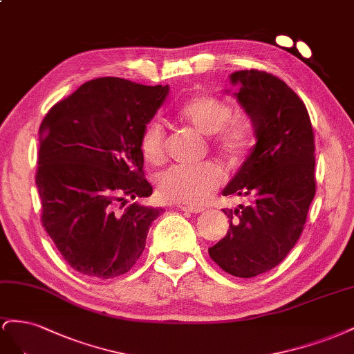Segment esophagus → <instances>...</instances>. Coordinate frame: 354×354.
Wrapping results in <instances>:
<instances>
[{"mask_svg": "<svg viewBox=\"0 0 354 354\" xmlns=\"http://www.w3.org/2000/svg\"><path fill=\"white\" fill-rule=\"evenodd\" d=\"M183 212H188V214H201L205 209L203 207H194V206H179Z\"/></svg>", "mask_w": 354, "mask_h": 354, "instance_id": "1", "label": "esophagus"}]
</instances>
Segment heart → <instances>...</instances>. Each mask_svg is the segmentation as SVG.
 Wrapping results in <instances>:
<instances>
[{
  "label": "heart",
  "mask_w": 354,
  "mask_h": 354,
  "mask_svg": "<svg viewBox=\"0 0 354 354\" xmlns=\"http://www.w3.org/2000/svg\"><path fill=\"white\" fill-rule=\"evenodd\" d=\"M178 118L196 129L198 133L215 138V147L230 158H237L249 145V127L243 121H233V108L224 100L212 95H200L179 106ZM226 127L224 128L223 126ZM139 149L145 161L160 165L166 157L165 129L157 121L149 123L139 139ZM222 180L218 165L200 163L193 166L170 167L156 178L157 193L167 203L198 206L214 193Z\"/></svg>",
  "instance_id": "b5f03b06"
}]
</instances>
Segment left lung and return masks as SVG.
Returning <instances> with one entry per match:
<instances>
[{"label": "left lung", "mask_w": 354, "mask_h": 354, "mask_svg": "<svg viewBox=\"0 0 354 354\" xmlns=\"http://www.w3.org/2000/svg\"><path fill=\"white\" fill-rule=\"evenodd\" d=\"M230 83L257 144L222 191L249 203L222 209L230 228L209 255L231 276L249 279L279 266L302 233L316 193L315 135L304 102L280 78L246 69Z\"/></svg>", "instance_id": "8db88e82"}]
</instances>
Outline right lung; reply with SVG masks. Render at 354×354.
Instances as JSON below:
<instances>
[{"label":"right lung","instance_id":"obj_1","mask_svg":"<svg viewBox=\"0 0 354 354\" xmlns=\"http://www.w3.org/2000/svg\"><path fill=\"white\" fill-rule=\"evenodd\" d=\"M167 93L169 86L102 77L60 100L43 120L35 176L41 221L60 255L82 274L113 279L127 272L163 212L138 201L153 194L139 139ZM127 198L137 201L117 211Z\"/></svg>","mask_w":354,"mask_h":354}]
</instances>
